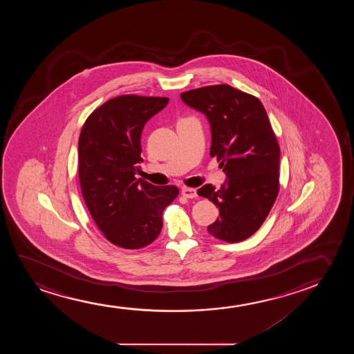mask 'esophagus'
Returning <instances> with one entry per match:
<instances>
[{"label": "esophagus", "instance_id": "34e87169", "mask_svg": "<svg viewBox=\"0 0 354 354\" xmlns=\"http://www.w3.org/2000/svg\"><path fill=\"white\" fill-rule=\"evenodd\" d=\"M181 194L186 198H196L197 197V191L196 189H189V187H183Z\"/></svg>", "mask_w": 354, "mask_h": 354}]
</instances>
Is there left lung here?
<instances>
[{
	"instance_id": "obj_1",
	"label": "left lung",
	"mask_w": 354,
	"mask_h": 354,
	"mask_svg": "<svg viewBox=\"0 0 354 354\" xmlns=\"http://www.w3.org/2000/svg\"><path fill=\"white\" fill-rule=\"evenodd\" d=\"M181 100L208 118L210 157L227 176L218 189L197 191L218 208L208 232L227 243L242 242L266 220L279 192V145L266 110L254 95L228 84L191 89Z\"/></svg>"
}]
</instances>
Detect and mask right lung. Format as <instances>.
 Listing matches in <instances>:
<instances>
[{"label": "right lung", "mask_w": 354, "mask_h": 354, "mask_svg": "<svg viewBox=\"0 0 354 354\" xmlns=\"http://www.w3.org/2000/svg\"><path fill=\"white\" fill-rule=\"evenodd\" d=\"M168 97L121 95L107 100L84 122L78 139L83 199L109 242L140 249L158 237L162 213L179 189L136 179L142 162L141 133Z\"/></svg>", "instance_id": "add662e5"}]
</instances>
